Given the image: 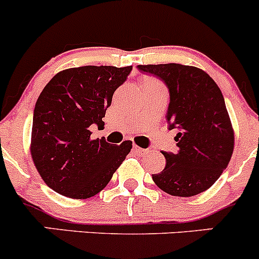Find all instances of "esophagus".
Listing matches in <instances>:
<instances>
[{"label":"esophagus","instance_id":"1","mask_svg":"<svg viewBox=\"0 0 259 259\" xmlns=\"http://www.w3.org/2000/svg\"><path fill=\"white\" fill-rule=\"evenodd\" d=\"M134 151L137 154H145V153H148V149H143V148H140V146H138V145H134Z\"/></svg>","mask_w":259,"mask_h":259}]
</instances>
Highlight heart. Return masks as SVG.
I'll list each match as a JSON object with an SVG mask.
<instances>
[{
	"label": "heart",
	"mask_w": 259,
	"mask_h": 259,
	"mask_svg": "<svg viewBox=\"0 0 259 259\" xmlns=\"http://www.w3.org/2000/svg\"><path fill=\"white\" fill-rule=\"evenodd\" d=\"M146 81H156V82H159V81H158V80H155V79H148Z\"/></svg>",
	"instance_id": "b5f03b06"
}]
</instances>
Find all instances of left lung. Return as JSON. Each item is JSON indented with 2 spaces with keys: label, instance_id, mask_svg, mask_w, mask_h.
Instances as JSON below:
<instances>
[{
  "label": "left lung",
  "instance_id": "obj_1",
  "mask_svg": "<svg viewBox=\"0 0 259 259\" xmlns=\"http://www.w3.org/2000/svg\"><path fill=\"white\" fill-rule=\"evenodd\" d=\"M140 71L163 80L170 94L166 120L178 129V153H163L165 168L154 174L161 190L193 197L209 189L228 166L234 130L221 89L202 69L180 64L138 65Z\"/></svg>",
  "mask_w": 259,
  "mask_h": 259
}]
</instances>
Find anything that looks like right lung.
<instances>
[{
	"mask_svg": "<svg viewBox=\"0 0 259 259\" xmlns=\"http://www.w3.org/2000/svg\"><path fill=\"white\" fill-rule=\"evenodd\" d=\"M133 67L81 66L57 72L35 105L30 153L46 185L65 197L86 199L104 189L133 148L104 138L90 126L104 125L114 91Z\"/></svg>",
	"mask_w": 259,
	"mask_h": 259,
	"instance_id": "right-lung-1",
	"label": "right lung"
}]
</instances>
